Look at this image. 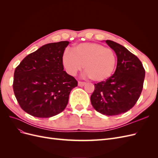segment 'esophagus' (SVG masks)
Returning a JSON list of instances; mask_svg holds the SVG:
<instances>
[{
    "label": "esophagus",
    "instance_id": "obj_1",
    "mask_svg": "<svg viewBox=\"0 0 158 158\" xmlns=\"http://www.w3.org/2000/svg\"><path fill=\"white\" fill-rule=\"evenodd\" d=\"M85 84H86V83L84 82H80V81H79V82H78V86L83 87V86H84Z\"/></svg>",
    "mask_w": 158,
    "mask_h": 158
}]
</instances>
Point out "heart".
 <instances>
[{"label":"heart","instance_id":"heart-1","mask_svg":"<svg viewBox=\"0 0 158 158\" xmlns=\"http://www.w3.org/2000/svg\"><path fill=\"white\" fill-rule=\"evenodd\" d=\"M62 63L67 73L76 75L83 68L91 80L102 82L110 78L116 68L114 51L98 43H82L66 51Z\"/></svg>","mask_w":158,"mask_h":158}]
</instances>
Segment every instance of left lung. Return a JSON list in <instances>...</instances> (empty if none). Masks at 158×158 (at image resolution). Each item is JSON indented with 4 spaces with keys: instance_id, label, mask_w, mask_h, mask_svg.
<instances>
[{
    "instance_id": "8db88e82",
    "label": "left lung",
    "mask_w": 158,
    "mask_h": 158,
    "mask_svg": "<svg viewBox=\"0 0 158 158\" xmlns=\"http://www.w3.org/2000/svg\"><path fill=\"white\" fill-rule=\"evenodd\" d=\"M106 42L117 55L116 70L106 81L94 84L90 100L97 111L113 116L135 106L142 91L145 69L140 59L125 47L111 40Z\"/></svg>"
}]
</instances>
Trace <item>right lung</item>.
<instances>
[{
  "label": "right lung",
  "instance_id": "1",
  "mask_svg": "<svg viewBox=\"0 0 158 158\" xmlns=\"http://www.w3.org/2000/svg\"><path fill=\"white\" fill-rule=\"evenodd\" d=\"M69 41L51 43L23 59L14 71L13 89L20 107L40 118L53 117L64 111L71 90L78 85L64 71L63 56Z\"/></svg>",
  "mask_w": 158,
  "mask_h": 158
}]
</instances>
